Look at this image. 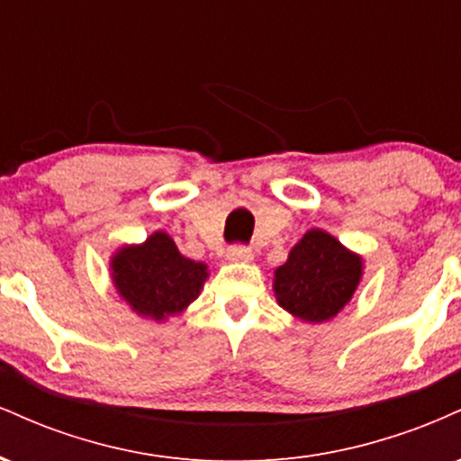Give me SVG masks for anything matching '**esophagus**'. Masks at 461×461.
Wrapping results in <instances>:
<instances>
[{"mask_svg":"<svg viewBox=\"0 0 461 461\" xmlns=\"http://www.w3.org/2000/svg\"><path fill=\"white\" fill-rule=\"evenodd\" d=\"M227 260L231 262H251L253 260V253L251 249L245 245H234L227 249Z\"/></svg>","mask_w":461,"mask_h":461,"instance_id":"obj_1","label":"esophagus"}]
</instances>
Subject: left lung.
Returning <instances> with one entry per match:
<instances>
[{
	"label": "left lung",
	"instance_id": "left-lung-1",
	"mask_svg": "<svg viewBox=\"0 0 461 461\" xmlns=\"http://www.w3.org/2000/svg\"><path fill=\"white\" fill-rule=\"evenodd\" d=\"M362 258L322 230H310L275 271L273 290L285 312L308 322L330 321L351 301Z\"/></svg>",
	"mask_w": 461,
	"mask_h": 461
}]
</instances>
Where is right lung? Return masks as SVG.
<instances>
[{
	"label": "right lung",
	"instance_id": "add662e5",
	"mask_svg": "<svg viewBox=\"0 0 461 461\" xmlns=\"http://www.w3.org/2000/svg\"><path fill=\"white\" fill-rule=\"evenodd\" d=\"M116 293L136 314L164 321L199 297L208 267L184 258L173 238L156 231L142 245H125L110 260Z\"/></svg>",
	"mask_w": 461,
	"mask_h": 461
}]
</instances>
